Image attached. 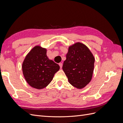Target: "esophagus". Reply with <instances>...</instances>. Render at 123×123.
<instances>
[{"mask_svg": "<svg viewBox=\"0 0 123 123\" xmlns=\"http://www.w3.org/2000/svg\"><path fill=\"white\" fill-rule=\"evenodd\" d=\"M59 66H60V68H62V63H61V62L59 63Z\"/></svg>", "mask_w": 123, "mask_h": 123, "instance_id": "1", "label": "esophagus"}]
</instances>
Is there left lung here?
<instances>
[{"label": "left lung", "mask_w": 123, "mask_h": 123, "mask_svg": "<svg viewBox=\"0 0 123 123\" xmlns=\"http://www.w3.org/2000/svg\"><path fill=\"white\" fill-rule=\"evenodd\" d=\"M95 59L84 44L76 43L69 47L62 70L69 83L77 89H82L92 79Z\"/></svg>", "instance_id": "8db88e82"}]
</instances>
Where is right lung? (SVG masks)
Instances as JSON below:
<instances>
[{
  "instance_id": "add662e5",
  "label": "right lung",
  "mask_w": 123,
  "mask_h": 123,
  "mask_svg": "<svg viewBox=\"0 0 123 123\" xmlns=\"http://www.w3.org/2000/svg\"><path fill=\"white\" fill-rule=\"evenodd\" d=\"M59 68L58 64L48 58L46 49L39 46L29 52L22 65L25 80L30 86L37 89L46 87Z\"/></svg>"
}]
</instances>
